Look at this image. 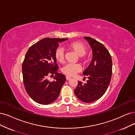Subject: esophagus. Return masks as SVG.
<instances>
[{"label":"esophagus","instance_id":"obj_1","mask_svg":"<svg viewBox=\"0 0 135 135\" xmlns=\"http://www.w3.org/2000/svg\"><path fill=\"white\" fill-rule=\"evenodd\" d=\"M71 79V78L70 77H68V76H66V79L67 81H68V80H69V79Z\"/></svg>","mask_w":135,"mask_h":135}]
</instances>
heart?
Masks as SVG:
<instances>
[{
    "label": "heart",
    "instance_id": "1",
    "mask_svg": "<svg viewBox=\"0 0 135 135\" xmlns=\"http://www.w3.org/2000/svg\"><path fill=\"white\" fill-rule=\"evenodd\" d=\"M67 48L73 51L79 56V59L83 63H86L87 60L85 57L87 52V48L84 45L79 42H73L67 44ZM54 57L56 61L59 63H63L64 59V52L63 49L58 48L54 52ZM82 70L81 67L78 64H68L64 66L62 69V73L67 76L72 77Z\"/></svg>",
    "mask_w": 135,
    "mask_h": 135
}]
</instances>
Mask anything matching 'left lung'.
I'll return each instance as SVG.
<instances>
[{"label":"left lung","mask_w":135,"mask_h":135,"mask_svg":"<svg viewBox=\"0 0 135 135\" xmlns=\"http://www.w3.org/2000/svg\"><path fill=\"white\" fill-rule=\"evenodd\" d=\"M84 38L90 45L93 57L90 64L83 72L88 80L84 84L78 81L74 92L79 100L91 103L100 98L107 91L112 76V61L103 44L91 37Z\"/></svg>","instance_id":"1"}]
</instances>
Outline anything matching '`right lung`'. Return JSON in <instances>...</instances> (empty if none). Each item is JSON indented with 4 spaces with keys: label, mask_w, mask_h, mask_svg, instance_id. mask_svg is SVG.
I'll use <instances>...</instances> for the list:
<instances>
[{
    "label": "right lung",
    "mask_w": 135,
    "mask_h": 135,
    "mask_svg": "<svg viewBox=\"0 0 135 135\" xmlns=\"http://www.w3.org/2000/svg\"><path fill=\"white\" fill-rule=\"evenodd\" d=\"M68 39L45 38L30 47L22 64L24 85L31 98L38 103L48 104L57 99L66 77L58 73V66L54 57L59 42ZM55 80L50 82L48 75Z\"/></svg>",
    "instance_id": "right-lung-1"
}]
</instances>
